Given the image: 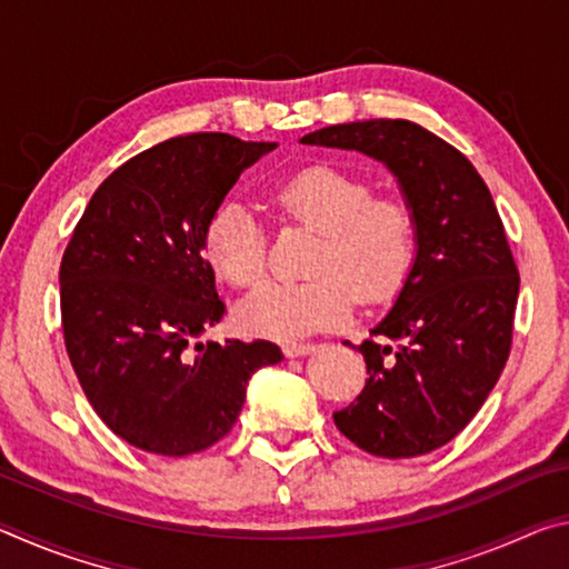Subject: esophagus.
Returning a JSON list of instances; mask_svg holds the SVG:
<instances>
[{"instance_id":"34e87169","label":"esophagus","mask_w":569,"mask_h":569,"mask_svg":"<svg viewBox=\"0 0 569 569\" xmlns=\"http://www.w3.org/2000/svg\"><path fill=\"white\" fill-rule=\"evenodd\" d=\"M311 351H316L313 343H286L283 346V353L288 359H296V356H308Z\"/></svg>"}]
</instances>
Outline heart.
I'll use <instances>...</instances> for the list:
<instances>
[{
    "label": "heart",
    "instance_id": "b5f03b06",
    "mask_svg": "<svg viewBox=\"0 0 569 569\" xmlns=\"http://www.w3.org/2000/svg\"><path fill=\"white\" fill-rule=\"evenodd\" d=\"M283 218L319 233L303 281H266L238 303V323L273 341H296L349 319L361 303L397 296L417 261V218L399 196H373L361 176L331 166L303 168L273 188ZM213 271L236 286L261 278L263 230L243 200H226L203 230Z\"/></svg>",
    "mask_w": 569,
    "mask_h": 569
}]
</instances>
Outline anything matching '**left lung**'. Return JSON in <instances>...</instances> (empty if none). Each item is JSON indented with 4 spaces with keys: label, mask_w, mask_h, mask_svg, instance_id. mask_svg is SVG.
<instances>
[{
    "label": "left lung",
    "mask_w": 569,
    "mask_h": 569,
    "mask_svg": "<svg viewBox=\"0 0 569 569\" xmlns=\"http://www.w3.org/2000/svg\"><path fill=\"white\" fill-rule=\"evenodd\" d=\"M301 142L383 162L417 218L407 283L356 346L369 379L333 421L373 457L429 455L481 409L512 346L519 273L492 192L457 148L409 120L331 124Z\"/></svg>",
    "instance_id": "1"
}]
</instances>
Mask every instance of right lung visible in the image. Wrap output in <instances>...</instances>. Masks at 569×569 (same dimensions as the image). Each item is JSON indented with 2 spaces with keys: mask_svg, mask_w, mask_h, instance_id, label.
Segmentation results:
<instances>
[{
  "mask_svg": "<svg viewBox=\"0 0 569 569\" xmlns=\"http://www.w3.org/2000/svg\"><path fill=\"white\" fill-rule=\"evenodd\" d=\"M276 142L196 132L124 162L94 190L60 266L67 356L98 417L150 455L213 447L248 379L283 359L271 341H192L226 303L203 230L240 172Z\"/></svg>",
  "mask_w": 569,
  "mask_h": 569,
  "instance_id": "obj_1",
  "label": "right lung"
}]
</instances>
